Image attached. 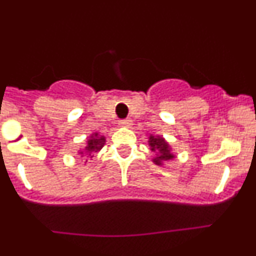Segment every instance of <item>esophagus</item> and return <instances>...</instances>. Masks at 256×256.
Segmentation results:
<instances>
[{"instance_id":"obj_1","label":"esophagus","mask_w":256,"mask_h":256,"mask_svg":"<svg viewBox=\"0 0 256 256\" xmlns=\"http://www.w3.org/2000/svg\"><path fill=\"white\" fill-rule=\"evenodd\" d=\"M118 125L124 126V128H130V126L132 125V121H131L130 118H124V120H120Z\"/></svg>"}]
</instances>
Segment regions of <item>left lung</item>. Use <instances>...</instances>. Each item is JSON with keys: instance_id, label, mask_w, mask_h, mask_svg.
I'll use <instances>...</instances> for the list:
<instances>
[{"instance_id": "8db88e82", "label": "left lung", "mask_w": 256, "mask_h": 256, "mask_svg": "<svg viewBox=\"0 0 256 256\" xmlns=\"http://www.w3.org/2000/svg\"><path fill=\"white\" fill-rule=\"evenodd\" d=\"M148 146L150 148H151V151L156 154V156L152 158V161H154V164H157V166H162L164 162L174 158V154H172L171 146H170L168 142H167L162 136L150 135Z\"/></svg>"}]
</instances>
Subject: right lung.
Wrapping results in <instances>:
<instances>
[{"label":"right lung","instance_id":"right-lung-1","mask_svg":"<svg viewBox=\"0 0 256 256\" xmlns=\"http://www.w3.org/2000/svg\"><path fill=\"white\" fill-rule=\"evenodd\" d=\"M105 142H106L105 136L99 135V132L92 134V135L88 138L84 150H80L79 151V154L82 157L85 156V154H88L89 157H92V154H94L95 152H99L100 150L102 148Z\"/></svg>","mask_w":256,"mask_h":256}]
</instances>
